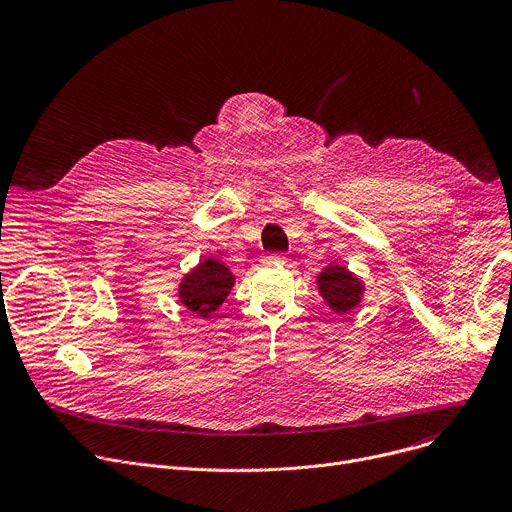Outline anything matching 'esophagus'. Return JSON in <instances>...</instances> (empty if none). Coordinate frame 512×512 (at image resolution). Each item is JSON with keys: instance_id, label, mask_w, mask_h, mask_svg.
<instances>
[{"instance_id": "1", "label": "esophagus", "mask_w": 512, "mask_h": 512, "mask_svg": "<svg viewBox=\"0 0 512 512\" xmlns=\"http://www.w3.org/2000/svg\"><path fill=\"white\" fill-rule=\"evenodd\" d=\"M283 255L281 253H269L263 257V263H283Z\"/></svg>"}]
</instances>
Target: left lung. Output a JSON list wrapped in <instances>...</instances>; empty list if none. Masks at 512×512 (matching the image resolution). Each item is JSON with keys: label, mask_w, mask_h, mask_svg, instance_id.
Masks as SVG:
<instances>
[{"label": "left lung", "mask_w": 512, "mask_h": 512, "mask_svg": "<svg viewBox=\"0 0 512 512\" xmlns=\"http://www.w3.org/2000/svg\"><path fill=\"white\" fill-rule=\"evenodd\" d=\"M316 287L326 306L342 316L350 314L360 306L364 296V283L358 275H354L346 265L336 261L328 263L316 277Z\"/></svg>", "instance_id": "left-lung-1"}]
</instances>
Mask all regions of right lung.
<instances>
[{"label":"right lung","mask_w":512,"mask_h":512,"mask_svg":"<svg viewBox=\"0 0 512 512\" xmlns=\"http://www.w3.org/2000/svg\"><path fill=\"white\" fill-rule=\"evenodd\" d=\"M233 285V271L223 261L206 257L184 273L178 285V302L198 318H210L227 300Z\"/></svg>","instance_id":"1"}]
</instances>
